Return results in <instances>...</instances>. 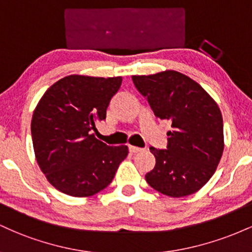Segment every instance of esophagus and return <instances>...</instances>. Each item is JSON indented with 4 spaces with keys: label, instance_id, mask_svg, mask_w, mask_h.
I'll list each match as a JSON object with an SVG mask.
<instances>
[{
    "label": "esophagus",
    "instance_id": "34e87169",
    "mask_svg": "<svg viewBox=\"0 0 252 252\" xmlns=\"http://www.w3.org/2000/svg\"><path fill=\"white\" fill-rule=\"evenodd\" d=\"M129 150H130V153H140V152H142V148H138V147H135V146H129Z\"/></svg>",
    "mask_w": 252,
    "mask_h": 252
}]
</instances>
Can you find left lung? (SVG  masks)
I'll use <instances>...</instances> for the list:
<instances>
[{
  "label": "left lung",
  "mask_w": 252,
  "mask_h": 252,
  "mask_svg": "<svg viewBox=\"0 0 252 252\" xmlns=\"http://www.w3.org/2000/svg\"><path fill=\"white\" fill-rule=\"evenodd\" d=\"M155 116L169 121L166 149L150 147L155 167L146 174L153 189L180 198L199 190L215 174L224 150L218 105L198 83L176 71L132 76Z\"/></svg>",
  "instance_id": "8db88e82"
}]
</instances>
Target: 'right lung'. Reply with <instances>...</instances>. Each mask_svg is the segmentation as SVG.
<instances>
[{
	"mask_svg": "<svg viewBox=\"0 0 252 252\" xmlns=\"http://www.w3.org/2000/svg\"><path fill=\"white\" fill-rule=\"evenodd\" d=\"M122 78L68 76L45 92L32 118L37 163L57 189L90 196L105 189L128 155V147H111L92 131L106 117Z\"/></svg>",
	"mask_w": 252,
	"mask_h": 252,
	"instance_id": "obj_1",
	"label": "right lung"
}]
</instances>
